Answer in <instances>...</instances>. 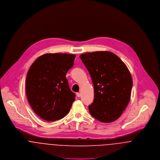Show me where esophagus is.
I'll return each mask as SVG.
<instances>
[{
  "label": "esophagus",
  "instance_id": "34e87169",
  "mask_svg": "<svg viewBox=\"0 0 160 160\" xmlns=\"http://www.w3.org/2000/svg\"><path fill=\"white\" fill-rule=\"evenodd\" d=\"M76 95H77V97H78V98H79V97H80L81 94H80V92H77V93H76Z\"/></svg>",
  "mask_w": 160,
  "mask_h": 160
}]
</instances>
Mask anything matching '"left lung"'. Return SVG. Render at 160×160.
Listing matches in <instances>:
<instances>
[{
    "label": "left lung",
    "instance_id": "1",
    "mask_svg": "<svg viewBox=\"0 0 160 160\" xmlns=\"http://www.w3.org/2000/svg\"><path fill=\"white\" fill-rule=\"evenodd\" d=\"M80 58L88 71L94 89L90 114L103 123L117 120L128 106L132 77L124 62L109 52L83 54Z\"/></svg>",
    "mask_w": 160,
    "mask_h": 160
}]
</instances>
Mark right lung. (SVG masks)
Returning <instances> with one entry per match:
<instances>
[{
  "mask_svg": "<svg viewBox=\"0 0 160 160\" xmlns=\"http://www.w3.org/2000/svg\"><path fill=\"white\" fill-rule=\"evenodd\" d=\"M75 55L45 54L38 58L27 73L28 100L41 118L56 121L69 112L75 94L69 87L66 73L73 66Z\"/></svg>",
  "mask_w": 160,
  "mask_h": 160,
  "instance_id": "right-lung-1",
  "label": "right lung"
}]
</instances>
